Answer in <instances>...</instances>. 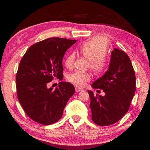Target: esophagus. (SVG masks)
<instances>
[{"mask_svg":"<svg viewBox=\"0 0 150 150\" xmlns=\"http://www.w3.org/2000/svg\"><path fill=\"white\" fill-rule=\"evenodd\" d=\"M83 90H84V89H83V88H79V87H76L75 88L76 92H80V91H82Z\"/></svg>","mask_w":150,"mask_h":150,"instance_id":"esophagus-1","label":"esophagus"}]
</instances>
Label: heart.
<instances>
[{"instance_id":"heart-1","label":"heart","mask_w":150,"mask_h":150,"mask_svg":"<svg viewBox=\"0 0 150 150\" xmlns=\"http://www.w3.org/2000/svg\"><path fill=\"white\" fill-rule=\"evenodd\" d=\"M108 38L98 35L81 45L79 49L80 54L90 61V69L96 74L102 73L107 67L108 63L105 55L108 49ZM75 59L74 53H71L66 57L65 64L68 69L73 67ZM91 79V75L88 73L75 71L69 75L67 80L77 87H83Z\"/></svg>"}]
</instances>
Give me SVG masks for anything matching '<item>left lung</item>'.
Wrapping results in <instances>:
<instances>
[{
  "label": "left lung",
  "instance_id": "8db88e82",
  "mask_svg": "<svg viewBox=\"0 0 150 150\" xmlns=\"http://www.w3.org/2000/svg\"><path fill=\"white\" fill-rule=\"evenodd\" d=\"M92 87L105 93L104 96H95L87 91L93 121L100 126L117 122L128 111L136 91L135 71L128 55L115 48L107 71L93 83Z\"/></svg>",
  "mask_w": 150,
  "mask_h": 150
}]
</instances>
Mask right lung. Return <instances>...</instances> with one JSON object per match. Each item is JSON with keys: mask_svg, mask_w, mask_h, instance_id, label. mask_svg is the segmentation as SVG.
<instances>
[{"mask_svg": "<svg viewBox=\"0 0 150 150\" xmlns=\"http://www.w3.org/2000/svg\"><path fill=\"white\" fill-rule=\"evenodd\" d=\"M75 40L50 38L31 45L20 61L16 76L18 99L29 117L50 125L59 120L75 93L71 83L60 82L54 90L47 85L63 76L62 60Z\"/></svg>", "mask_w": 150, "mask_h": 150, "instance_id": "obj_1", "label": "right lung"}]
</instances>
